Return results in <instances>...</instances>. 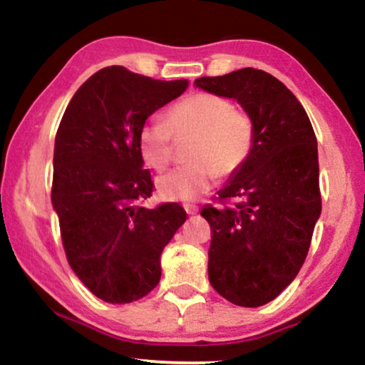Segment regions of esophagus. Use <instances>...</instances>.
I'll return each instance as SVG.
<instances>
[{
    "label": "esophagus",
    "instance_id": "34e87169",
    "mask_svg": "<svg viewBox=\"0 0 365 365\" xmlns=\"http://www.w3.org/2000/svg\"><path fill=\"white\" fill-rule=\"evenodd\" d=\"M183 208L188 215H197L198 213V207H195V205H185Z\"/></svg>",
    "mask_w": 365,
    "mask_h": 365
}]
</instances>
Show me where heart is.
<instances>
[{
	"instance_id": "b5f03b06",
	"label": "heart",
	"mask_w": 365,
	"mask_h": 365,
	"mask_svg": "<svg viewBox=\"0 0 365 365\" xmlns=\"http://www.w3.org/2000/svg\"><path fill=\"white\" fill-rule=\"evenodd\" d=\"M173 137L188 138V165L157 180V193L167 202H193L213 187L215 178L238 172L255 143L253 120L236 110L227 97L195 92L168 107L165 122L152 119L137 135L143 163L165 170L172 160Z\"/></svg>"
}]
</instances>
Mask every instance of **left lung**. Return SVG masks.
<instances>
[{
  "mask_svg": "<svg viewBox=\"0 0 365 365\" xmlns=\"http://www.w3.org/2000/svg\"><path fill=\"white\" fill-rule=\"evenodd\" d=\"M195 86L235 99L253 120V148L218 192L223 205H205L200 215L212 228L210 284L236 306H263L299 273L321 215L314 130L296 96L264 71L245 68Z\"/></svg>",
  "mask_w": 365,
  "mask_h": 365,
  "instance_id": "8db88e82",
  "label": "left lung"
}]
</instances>
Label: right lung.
Segmentation results:
<instances>
[{
	"label": "right lung",
	"mask_w": 365,
	"mask_h": 365,
	"mask_svg": "<svg viewBox=\"0 0 365 365\" xmlns=\"http://www.w3.org/2000/svg\"><path fill=\"white\" fill-rule=\"evenodd\" d=\"M187 87L110 66L79 87L56 133L51 200L66 256L106 302L137 301L158 284L162 251L187 220L178 203L138 205L153 183L137 143L148 117Z\"/></svg>",
	"instance_id": "right-lung-1"
}]
</instances>
